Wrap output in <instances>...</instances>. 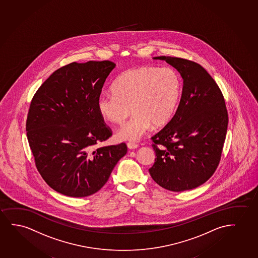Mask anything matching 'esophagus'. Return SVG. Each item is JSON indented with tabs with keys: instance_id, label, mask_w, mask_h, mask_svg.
<instances>
[{
	"instance_id": "obj_1",
	"label": "esophagus",
	"mask_w": 258,
	"mask_h": 258,
	"mask_svg": "<svg viewBox=\"0 0 258 258\" xmlns=\"http://www.w3.org/2000/svg\"><path fill=\"white\" fill-rule=\"evenodd\" d=\"M138 144H136V143H134V142H128L127 143V148L129 149H135L138 148Z\"/></svg>"
}]
</instances>
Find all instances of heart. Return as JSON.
Wrapping results in <instances>:
<instances>
[{"label":"heart","mask_w":258,"mask_h":258,"mask_svg":"<svg viewBox=\"0 0 258 258\" xmlns=\"http://www.w3.org/2000/svg\"><path fill=\"white\" fill-rule=\"evenodd\" d=\"M181 79L171 68L141 67L127 70L117 77L113 91L103 92L97 99L99 113L111 123L123 122L116 138L136 142L150 127L159 128L171 121L181 95Z\"/></svg>","instance_id":"b5f03b06"}]
</instances>
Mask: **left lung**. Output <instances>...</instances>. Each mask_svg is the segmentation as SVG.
<instances>
[{
    "mask_svg": "<svg viewBox=\"0 0 258 258\" xmlns=\"http://www.w3.org/2000/svg\"><path fill=\"white\" fill-rule=\"evenodd\" d=\"M183 80L181 98L171 121L152 137L156 159L149 169L163 188H196L213 175L221 157L228 114L221 91L203 66L183 58L156 56Z\"/></svg>",
    "mask_w": 258,
    "mask_h": 258,
    "instance_id": "1",
    "label": "left lung"
}]
</instances>
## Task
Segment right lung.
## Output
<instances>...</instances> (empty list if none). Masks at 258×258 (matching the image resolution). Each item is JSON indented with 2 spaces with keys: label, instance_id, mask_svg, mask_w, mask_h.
Returning <instances> with one entry per match:
<instances>
[{
  "label": "right lung",
  "instance_id": "add662e5",
  "mask_svg": "<svg viewBox=\"0 0 258 258\" xmlns=\"http://www.w3.org/2000/svg\"><path fill=\"white\" fill-rule=\"evenodd\" d=\"M110 61L72 62L52 73L33 96L26 134L37 169L54 191L85 197L108 181L124 143L95 149L111 136L97 109Z\"/></svg>",
  "mask_w": 258,
  "mask_h": 258
}]
</instances>
